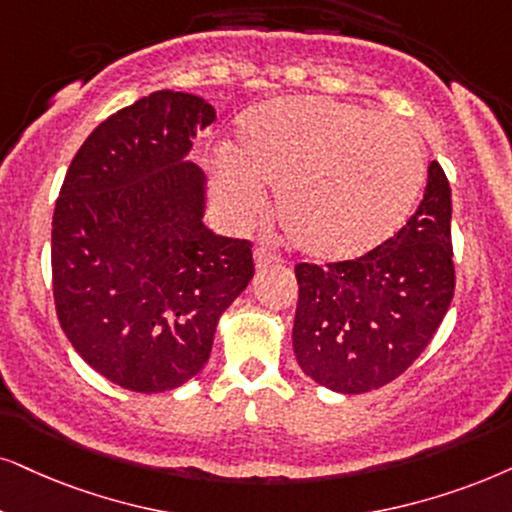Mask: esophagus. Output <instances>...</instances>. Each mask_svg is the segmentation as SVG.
Returning a JSON list of instances; mask_svg holds the SVG:
<instances>
[{
	"label": "esophagus",
	"mask_w": 512,
	"mask_h": 512,
	"mask_svg": "<svg viewBox=\"0 0 512 512\" xmlns=\"http://www.w3.org/2000/svg\"><path fill=\"white\" fill-rule=\"evenodd\" d=\"M278 257L276 252H271L269 248H264V245H260V248H255V267L257 269H267L271 267V264H276Z\"/></svg>",
	"instance_id": "obj_1"
}]
</instances>
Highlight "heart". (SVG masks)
I'll return each instance as SVG.
<instances>
[{
  "label": "heart",
  "mask_w": 512,
  "mask_h": 512,
  "mask_svg": "<svg viewBox=\"0 0 512 512\" xmlns=\"http://www.w3.org/2000/svg\"><path fill=\"white\" fill-rule=\"evenodd\" d=\"M215 203L231 224L276 217L302 255L349 262L390 241L425 181V151L409 122L323 96H286L238 120L231 153L208 163Z\"/></svg>",
  "instance_id": "b5f03b06"
}]
</instances>
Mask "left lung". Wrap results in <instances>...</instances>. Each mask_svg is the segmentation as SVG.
I'll return each instance as SVG.
<instances>
[{
  "mask_svg": "<svg viewBox=\"0 0 512 512\" xmlns=\"http://www.w3.org/2000/svg\"><path fill=\"white\" fill-rule=\"evenodd\" d=\"M451 257V189L432 160L418 210L390 241L357 260L295 267L293 349L304 375L342 394L392 383L449 309Z\"/></svg>",
  "mask_w": 512,
  "mask_h": 512,
  "instance_id": "1",
  "label": "left lung"
}]
</instances>
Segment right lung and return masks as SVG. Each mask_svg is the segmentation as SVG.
<instances>
[{
	"instance_id": "right-lung-1",
	"label": "right lung",
	"mask_w": 512,
	"mask_h": 512,
	"mask_svg": "<svg viewBox=\"0 0 512 512\" xmlns=\"http://www.w3.org/2000/svg\"><path fill=\"white\" fill-rule=\"evenodd\" d=\"M215 108L160 89L75 153L51 222L54 302L75 352L132 392L203 371L219 316L248 288L250 241L205 226V174L189 163Z\"/></svg>"
}]
</instances>
